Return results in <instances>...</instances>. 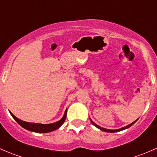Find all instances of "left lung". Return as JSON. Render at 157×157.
Listing matches in <instances>:
<instances>
[{
	"label": "left lung",
	"mask_w": 157,
	"mask_h": 157,
	"mask_svg": "<svg viewBox=\"0 0 157 157\" xmlns=\"http://www.w3.org/2000/svg\"><path fill=\"white\" fill-rule=\"evenodd\" d=\"M137 121V120H136ZM136 121H135V122H132V123H131L130 125H127V126H125V127H123V128H120V129H117V130H109V129H106V128H102V127H100L99 125H96V124L94 123V122H93V121L92 120H90V122H92V124H93L94 125V126H96L97 128H98L99 129H101V130H102V131H103V132H119V131H122V130H124V129H126V128H129V127H131L132 126V125H133L134 123H135V122H136Z\"/></svg>",
	"instance_id": "left-lung-1"
}]
</instances>
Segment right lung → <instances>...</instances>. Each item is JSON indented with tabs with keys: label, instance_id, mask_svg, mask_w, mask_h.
Masks as SVG:
<instances>
[{
	"label": "right lung",
	"instance_id": "obj_1",
	"mask_svg": "<svg viewBox=\"0 0 157 157\" xmlns=\"http://www.w3.org/2000/svg\"><path fill=\"white\" fill-rule=\"evenodd\" d=\"M67 109L66 110L65 113H64L63 117L60 119L58 122H54L52 124H38V123H30V122H24V121L20 120L18 118L16 117L13 114L11 113V116H13L14 119L17 122V123L19 125H20L21 126L24 128L27 129V130L32 131V132H38V133H48V132H52V131L56 130V129L59 128L61 125L63 124V122H65L66 117H67Z\"/></svg>",
	"mask_w": 157,
	"mask_h": 157
}]
</instances>
